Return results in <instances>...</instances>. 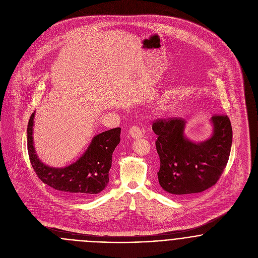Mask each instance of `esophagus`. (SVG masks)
<instances>
[{
    "label": "esophagus",
    "instance_id": "esophagus-1",
    "mask_svg": "<svg viewBox=\"0 0 258 258\" xmlns=\"http://www.w3.org/2000/svg\"><path fill=\"white\" fill-rule=\"evenodd\" d=\"M129 135L133 138V139H139L143 137V133L141 131V129L137 126H133L130 128L129 130Z\"/></svg>",
    "mask_w": 258,
    "mask_h": 258
}]
</instances>
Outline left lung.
<instances>
[{
	"mask_svg": "<svg viewBox=\"0 0 258 258\" xmlns=\"http://www.w3.org/2000/svg\"><path fill=\"white\" fill-rule=\"evenodd\" d=\"M211 124V137L194 142L184 135V119H160L153 123L160 157L158 179L164 190L184 197L204 191L218 182L229 158L232 129L224 114L213 116Z\"/></svg>",
	"mask_w": 258,
	"mask_h": 258,
	"instance_id": "8db88e82",
	"label": "left lung"
}]
</instances>
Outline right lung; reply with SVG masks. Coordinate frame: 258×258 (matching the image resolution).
I'll return each instance as SVG.
<instances>
[{
	"label": "right lung",
	"instance_id": "right-lung-1",
	"mask_svg": "<svg viewBox=\"0 0 258 258\" xmlns=\"http://www.w3.org/2000/svg\"><path fill=\"white\" fill-rule=\"evenodd\" d=\"M34 112L28 124V152L31 164L42 183L73 199H91L101 192L109 182L112 154L120 142L121 128L94 136L82 156L63 168L43 164L34 145Z\"/></svg>",
	"mask_w": 258,
	"mask_h": 258
}]
</instances>
